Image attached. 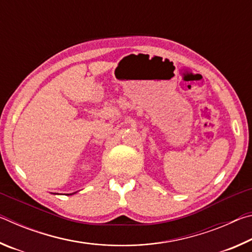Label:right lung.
Returning a JSON list of instances; mask_svg holds the SVG:
<instances>
[{"label": "right lung", "instance_id": "obj_1", "mask_svg": "<svg viewBox=\"0 0 252 252\" xmlns=\"http://www.w3.org/2000/svg\"><path fill=\"white\" fill-rule=\"evenodd\" d=\"M74 193H76V192H73V193H70V194H74ZM54 194H57V193H54Z\"/></svg>", "mask_w": 252, "mask_h": 252}]
</instances>
